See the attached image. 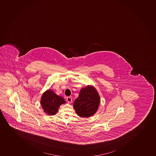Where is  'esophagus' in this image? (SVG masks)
Returning <instances> with one entry per match:
<instances>
[{
  "label": "esophagus",
  "mask_w": 156,
  "mask_h": 156,
  "mask_svg": "<svg viewBox=\"0 0 156 156\" xmlns=\"http://www.w3.org/2000/svg\"><path fill=\"white\" fill-rule=\"evenodd\" d=\"M66 101L68 102V103H71L73 100L71 97H67L66 98Z\"/></svg>",
  "instance_id": "1"
}]
</instances>
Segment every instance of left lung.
<instances>
[{
    "instance_id": "left-lung-1",
    "label": "left lung",
    "mask_w": 156,
    "mask_h": 156,
    "mask_svg": "<svg viewBox=\"0 0 156 156\" xmlns=\"http://www.w3.org/2000/svg\"><path fill=\"white\" fill-rule=\"evenodd\" d=\"M100 101L95 89L92 86H87L80 90L79 97L73 103V107L77 115L89 117L97 112Z\"/></svg>"
}]
</instances>
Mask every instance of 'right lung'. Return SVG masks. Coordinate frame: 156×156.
I'll use <instances>...</instances> for the list:
<instances>
[{
    "instance_id": "right-lung-1",
    "label": "right lung",
    "mask_w": 156,
    "mask_h": 156,
    "mask_svg": "<svg viewBox=\"0 0 156 156\" xmlns=\"http://www.w3.org/2000/svg\"><path fill=\"white\" fill-rule=\"evenodd\" d=\"M41 105L45 113L54 115L60 105L66 102L62 97L56 95L53 91L48 90L44 93L41 98Z\"/></svg>"
}]
</instances>
